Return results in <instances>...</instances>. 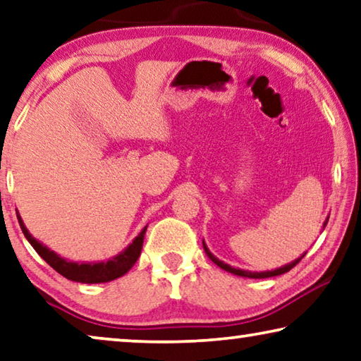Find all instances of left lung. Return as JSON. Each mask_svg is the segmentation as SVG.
Returning <instances> with one entry per match:
<instances>
[{"mask_svg":"<svg viewBox=\"0 0 361 361\" xmlns=\"http://www.w3.org/2000/svg\"><path fill=\"white\" fill-rule=\"evenodd\" d=\"M327 220H329V217L326 219L324 225H322V230H324V227H326V225H327ZM202 246H204V251H206V255L209 256V259H211L212 262H215V264H217L220 269H224V271H227V272H230V274H235V276H240V277H248V279H267V277H276V276H281V274L288 272L290 269L297 266L298 262L301 261V257H305V255H306V252H303V255H301L300 257H297V259H295V261L288 262V264H285V266L279 267V269H274V271L251 272V271H243V269H238V267H232V266H230V264H225L224 261H220L219 257H215V256L212 255V252L209 251L207 245H206V241H204V240H202Z\"/></svg>","mask_w":361,"mask_h":361,"instance_id":"8db88e82","label":"left lung"}]
</instances>
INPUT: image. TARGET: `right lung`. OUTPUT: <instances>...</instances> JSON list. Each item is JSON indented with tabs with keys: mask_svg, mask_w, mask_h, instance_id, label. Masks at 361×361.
I'll return each instance as SVG.
<instances>
[{
	"mask_svg": "<svg viewBox=\"0 0 361 361\" xmlns=\"http://www.w3.org/2000/svg\"><path fill=\"white\" fill-rule=\"evenodd\" d=\"M19 225L23 228V233L29 243L34 246V250L50 264L58 274H61L63 277L69 279L73 282L80 283H104L115 281V279L125 276V274L134 266V262L137 261L139 255H141L142 243H144V235H146L147 225L141 230L136 238L129 243L125 250L118 252L116 256H113L109 261H100V262H74L68 261L56 255L55 251H51L48 246L40 243L39 240H35L34 236L29 233V230L25 228L19 215Z\"/></svg>",
	"mask_w": 361,
	"mask_h": 361,
	"instance_id": "obj_1",
	"label": "right lung"
}]
</instances>
